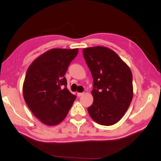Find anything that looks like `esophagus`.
Instances as JSON below:
<instances>
[{
  "mask_svg": "<svg viewBox=\"0 0 161 161\" xmlns=\"http://www.w3.org/2000/svg\"><path fill=\"white\" fill-rule=\"evenodd\" d=\"M83 94H84V92H78V97H81L82 95H83Z\"/></svg>",
  "mask_w": 161,
  "mask_h": 161,
  "instance_id": "obj_1",
  "label": "esophagus"
}]
</instances>
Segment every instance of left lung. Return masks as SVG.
<instances>
[{
	"label": "left lung",
	"instance_id": "left-lung-1",
	"mask_svg": "<svg viewBox=\"0 0 161 161\" xmlns=\"http://www.w3.org/2000/svg\"><path fill=\"white\" fill-rule=\"evenodd\" d=\"M83 54L94 80V101L88 112L92 119L101 125L116 124L125 115L133 99L131 70L108 47L84 48Z\"/></svg>",
	"mask_w": 161,
	"mask_h": 161
}]
</instances>
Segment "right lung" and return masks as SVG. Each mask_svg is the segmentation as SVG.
I'll return each mask as SVG.
<instances>
[{"mask_svg": "<svg viewBox=\"0 0 161 161\" xmlns=\"http://www.w3.org/2000/svg\"><path fill=\"white\" fill-rule=\"evenodd\" d=\"M78 49L55 48L44 53L28 68L23 92L26 104L43 124L64 119L76 96L67 89L64 75Z\"/></svg>", "mask_w": 161, "mask_h": 161, "instance_id": "right-lung-1", "label": "right lung"}]
</instances>
